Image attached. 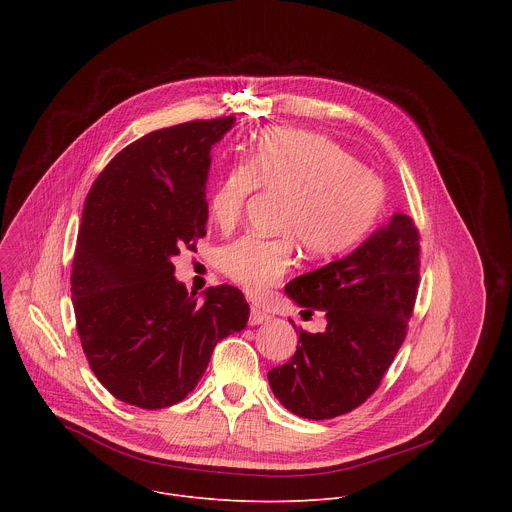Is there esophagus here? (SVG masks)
Returning <instances> with one entry per match:
<instances>
[{
	"label": "esophagus",
	"mask_w": 512,
	"mask_h": 512,
	"mask_svg": "<svg viewBox=\"0 0 512 512\" xmlns=\"http://www.w3.org/2000/svg\"><path fill=\"white\" fill-rule=\"evenodd\" d=\"M269 320V314L263 312V310H257V308H251V316H249V324L251 326H257V324H263Z\"/></svg>",
	"instance_id": "esophagus-1"
}]
</instances>
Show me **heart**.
<instances>
[{
  "mask_svg": "<svg viewBox=\"0 0 512 512\" xmlns=\"http://www.w3.org/2000/svg\"><path fill=\"white\" fill-rule=\"evenodd\" d=\"M257 188L283 194L277 231L285 235H243L218 253V267L249 296H261L287 273L296 241L316 257L346 253L387 208L385 182L354 154L324 135L289 127L265 129L247 160L225 168L208 202L214 221L235 225Z\"/></svg>",
  "mask_w": 512,
  "mask_h": 512,
  "instance_id": "1",
  "label": "heart"
}]
</instances>
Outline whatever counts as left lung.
Returning a JSON list of instances; mask_svg holds the SVG:
<instances>
[{"instance_id": "8db88e82", "label": "left lung", "mask_w": 512, "mask_h": 512, "mask_svg": "<svg viewBox=\"0 0 512 512\" xmlns=\"http://www.w3.org/2000/svg\"><path fill=\"white\" fill-rule=\"evenodd\" d=\"M419 255L415 221L395 214L354 253L285 285L304 312L322 310L328 326L318 334L300 328L296 354L267 373L283 407L306 419H332L379 389L413 316Z\"/></svg>"}]
</instances>
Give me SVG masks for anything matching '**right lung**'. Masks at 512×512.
<instances>
[{
	"instance_id": "obj_1",
	"label": "right lung",
	"mask_w": 512,
	"mask_h": 512,
	"mask_svg": "<svg viewBox=\"0 0 512 512\" xmlns=\"http://www.w3.org/2000/svg\"><path fill=\"white\" fill-rule=\"evenodd\" d=\"M235 117L196 119L143 135L93 182L72 259L70 291L89 367L119 401L141 409L180 403L214 346L247 326L233 285L190 296L174 255L206 235L210 148Z\"/></svg>"
}]
</instances>
